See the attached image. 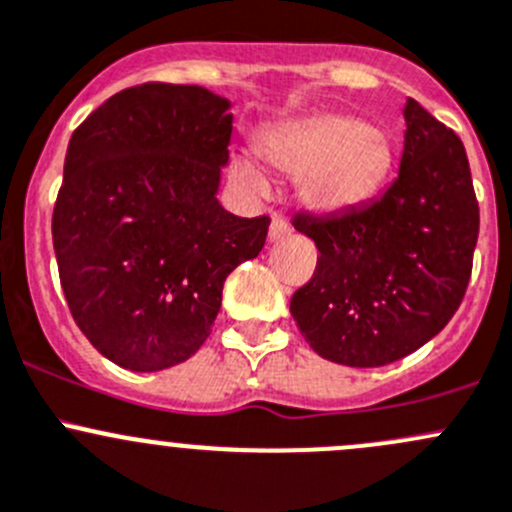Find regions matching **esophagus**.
I'll return each instance as SVG.
<instances>
[{
  "label": "esophagus",
  "mask_w": 512,
  "mask_h": 512,
  "mask_svg": "<svg viewBox=\"0 0 512 512\" xmlns=\"http://www.w3.org/2000/svg\"><path fill=\"white\" fill-rule=\"evenodd\" d=\"M289 235V225L285 223V218H280V215H275L270 223V242H282L285 237Z\"/></svg>",
  "instance_id": "esophagus-1"
}]
</instances>
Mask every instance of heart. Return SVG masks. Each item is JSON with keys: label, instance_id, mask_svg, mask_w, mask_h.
Returning <instances> with one entry per match:
<instances>
[{"label": "heart", "instance_id": "b5f03b06", "mask_svg": "<svg viewBox=\"0 0 512 512\" xmlns=\"http://www.w3.org/2000/svg\"><path fill=\"white\" fill-rule=\"evenodd\" d=\"M265 156L287 175L302 178V200L319 213L359 205L391 165L389 138L354 116H314L289 123L265 141ZM237 175L255 190L265 188L250 160L235 163Z\"/></svg>", "mask_w": 512, "mask_h": 512}]
</instances>
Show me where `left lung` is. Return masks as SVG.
<instances>
[{
  "mask_svg": "<svg viewBox=\"0 0 512 512\" xmlns=\"http://www.w3.org/2000/svg\"><path fill=\"white\" fill-rule=\"evenodd\" d=\"M399 175L342 213L297 215L317 270L289 312L309 347L344 366H384L436 337L466 294L478 200L461 138L409 98Z\"/></svg>",
  "mask_w": 512,
  "mask_h": 512,
  "instance_id": "left-lung-1",
  "label": "left lung"
}]
</instances>
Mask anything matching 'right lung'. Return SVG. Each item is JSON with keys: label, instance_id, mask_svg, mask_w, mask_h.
Instances as JSON below:
<instances>
[{"label": "right lung", "instance_id": "right-lung-1", "mask_svg": "<svg viewBox=\"0 0 512 512\" xmlns=\"http://www.w3.org/2000/svg\"><path fill=\"white\" fill-rule=\"evenodd\" d=\"M232 103L180 84L118 91L71 136L51 237L74 322L113 364L160 371L210 337L232 270L270 218H237L218 190Z\"/></svg>", "mask_w": 512, "mask_h": 512}]
</instances>
